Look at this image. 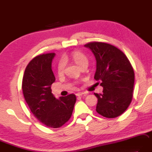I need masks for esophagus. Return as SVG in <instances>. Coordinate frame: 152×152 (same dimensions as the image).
Masks as SVG:
<instances>
[{"label": "esophagus", "instance_id": "1", "mask_svg": "<svg viewBox=\"0 0 152 152\" xmlns=\"http://www.w3.org/2000/svg\"><path fill=\"white\" fill-rule=\"evenodd\" d=\"M84 92H78V93H76V96H81L84 95Z\"/></svg>", "mask_w": 152, "mask_h": 152}]
</instances>
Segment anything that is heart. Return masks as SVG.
I'll list each match as a JSON object with an SVG mask.
<instances>
[{
	"label": "heart",
	"mask_w": 152,
	"mask_h": 152,
	"mask_svg": "<svg viewBox=\"0 0 152 152\" xmlns=\"http://www.w3.org/2000/svg\"><path fill=\"white\" fill-rule=\"evenodd\" d=\"M62 60L64 62H66L68 60H72L74 63L82 68L85 65H88V58L84 52L80 50H75L72 52L70 54L66 55L62 58ZM64 62L63 61H60L58 63L57 65V72L60 75L63 74L64 70Z\"/></svg>",
	"instance_id": "b5f03b06"
}]
</instances>
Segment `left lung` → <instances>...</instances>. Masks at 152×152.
I'll return each instance as SVG.
<instances>
[{"mask_svg": "<svg viewBox=\"0 0 152 152\" xmlns=\"http://www.w3.org/2000/svg\"><path fill=\"white\" fill-rule=\"evenodd\" d=\"M85 46L94 54V79L100 81L104 88L102 94L94 93L98 98L96 112L107 118L119 116L128 108L133 98V67L125 54L110 44L91 42Z\"/></svg>", "mask_w": 152, "mask_h": 152, "instance_id": "1", "label": "left lung"}]
</instances>
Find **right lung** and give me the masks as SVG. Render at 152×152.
I'll return each instance as SVG.
<instances>
[{"label":"right lung","mask_w":152,"mask_h":152,"mask_svg":"<svg viewBox=\"0 0 152 152\" xmlns=\"http://www.w3.org/2000/svg\"><path fill=\"white\" fill-rule=\"evenodd\" d=\"M54 53L38 55L24 71L22 83L24 97L33 115L44 125L58 128L70 120L76 103L75 94L56 99L52 93L55 81L52 70Z\"/></svg>","instance_id":"add662e5"}]
</instances>
